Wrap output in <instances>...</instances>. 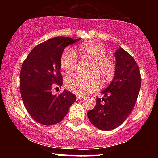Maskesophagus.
I'll use <instances>...</instances> for the list:
<instances>
[{
	"instance_id": "34e87169",
	"label": "esophagus",
	"mask_w": 158,
	"mask_h": 158,
	"mask_svg": "<svg viewBox=\"0 0 158 158\" xmlns=\"http://www.w3.org/2000/svg\"><path fill=\"white\" fill-rule=\"evenodd\" d=\"M77 99L78 100H82V99H84V96H77Z\"/></svg>"
}]
</instances>
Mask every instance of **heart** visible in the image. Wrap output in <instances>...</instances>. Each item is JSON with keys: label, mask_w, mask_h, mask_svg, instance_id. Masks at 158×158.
I'll return each instance as SVG.
<instances>
[{"label": "heart", "mask_w": 158, "mask_h": 158, "mask_svg": "<svg viewBox=\"0 0 158 158\" xmlns=\"http://www.w3.org/2000/svg\"><path fill=\"white\" fill-rule=\"evenodd\" d=\"M80 51L84 56L92 60L89 65V73H74L67 76L65 85L69 90L79 95H86L95 91L100 85V79L104 83L108 82L115 76V62L106 56L107 49L102 43L89 41L81 47ZM77 59L72 48H65L60 57V66L65 73L74 71Z\"/></svg>", "instance_id": "b5f03b06"}]
</instances>
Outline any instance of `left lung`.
Masks as SVG:
<instances>
[{
  "label": "left lung",
  "instance_id": "left-lung-1",
  "mask_svg": "<svg viewBox=\"0 0 158 158\" xmlns=\"http://www.w3.org/2000/svg\"><path fill=\"white\" fill-rule=\"evenodd\" d=\"M116 70L112 82L102 92L103 98L88 112V118L98 129L110 131L120 126L133 110L141 88L140 70L137 62L125 50L115 53Z\"/></svg>",
  "mask_w": 158,
  "mask_h": 158
}]
</instances>
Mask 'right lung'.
<instances>
[{
  "label": "right lung",
  "mask_w": 158,
  "mask_h": 158,
  "mask_svg": "<svg viewBox=\"0 0 158 158\" xmlns=\"http://www.w3.org/2000/svg\"><path fill=\"white\" fill-rule=\"evenodd\" d=\"M80 40L52 38L35 47L22 64L20 94L24 107L36 122L46 126L61 122L76 101V96L67 90L58 96L51 90L62 85L60 57L64 49Z\"/></svg>",
  "instance_id": "add662e5"
}]
</instances>
